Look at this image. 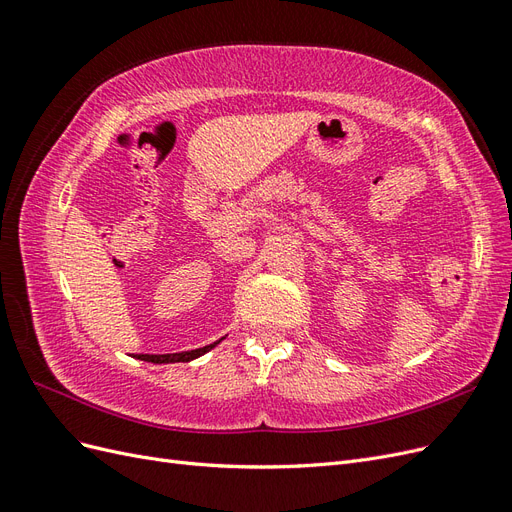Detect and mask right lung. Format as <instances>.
<instances>
[{"instance_id":"add662e5","label":"right lung","mask_w":512,"mask_h":512,"mask_svg":"<svg viewBox=\"0 0 512 512\" xmlns=\"http://www.w3.org/2000/svg\"><path fill=\"white\" fill-rule=\"evenodd\" d=\"M220 342H213L205 348H198V350H188V352H175V354H141L138 359L141 361H149V363H188L198 359V356H203L205 352H209L211 348L218 346Z\"/></svg>"}]
</instances>
